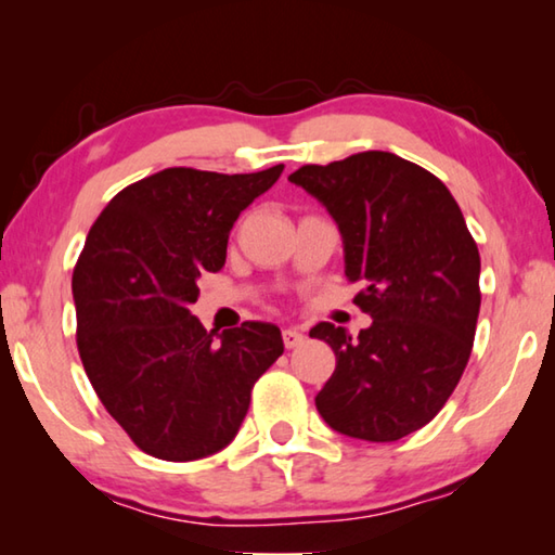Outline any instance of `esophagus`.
Instances as JSON below:
<instances>
[{
    "instance_id": "obj_1",
    "label": "esophagus",
    "mask_w": 555,
    "mask_h": 555,
    "mask_svg": "<svg viewBox=\"0 0 555 555\" xmlns=\"http://www.w3.org/2000/svg\"><path fill=\"white\" fill-rule=\"evenodd\" d=\"M281 337H284L286 350H294V347H298L300 343H304V333H300L298 327H286V331L281 333Z\"/></svg>"
}]
</instances>
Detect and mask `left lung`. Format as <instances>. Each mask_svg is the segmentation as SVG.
I'll return each instance as SVG.
<instances>
[{
  "instance_id": "8db88e82",
  "label": "left lung",
  "mask_w": 555,
  "mask_h": 555,
  "mask_svg": "<svg viewBox=\"0 0 555 555\" xmlns=\"http://www.w3.org/2000/svg\"><path fill=\"white\" fill-rule=\"evenodd\" d=\"M343 237L345 276L372 325L352 337L318 323L335 352L315 409L333 430L391 443L424 428L457 387L480 315V251L448 188L389 152H362L288 176Z\"/></svg>"
}]
</instances>
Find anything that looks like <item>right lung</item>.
Returning a JSON list of instances; mask_svg holds the SVG:
<instances>
[{"instance_id":"obj_1","label":"right lung","mask_w":555,"mask_h":555,"mask_svg":"<svg viewBox=\"0 0 555 555\" xmlns=\"http://www.w3.org/2000/svg\"><path fill=\"white\" fill-rule=\"evenodd\" d=\"M166 168L107 203L73 271L78 350L109 416L144 453L188 463L237 436L251 387L284 352L274 323L218 335L188 308L228 259L232 224L279 181Z\"/></svg>"}]
</instances>
